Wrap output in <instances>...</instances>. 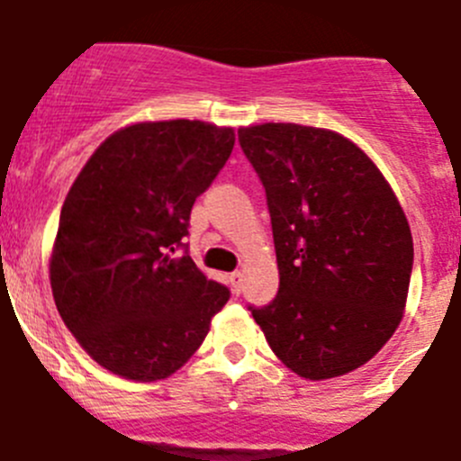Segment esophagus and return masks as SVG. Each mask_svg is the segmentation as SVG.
I'll return each instance as SVG.
<instances>
[{
	"label": "esophagus",
	"instance_id": "1",
	"mask_svg": "<svg viewBox=\"0 0 461 461\" xmlns=\"http://www.w3.org/2000/svg\"><path fill=\"white\" fill-rule=\"evenodd\" d=\"M230 284H231V290H234V293L239 294L240 293V284H243V272H239V270L231 272V275H230Z\"/></svg>",
	"mask_w": 461,
	"mask_h": 461
}]
</instances>
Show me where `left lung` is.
Instances as JSON below:
<instances>
[{"mask_svg": "<svg viewBox=\"0 0 461 461\" xmlns=\"http://www.w3.org/2000/svg\"><path fill=\"white\" fill-rule=\"evenodd\" d=\"M239 141L266 189L279 266V293L252 317L302 378L354 372L403 317L408 218L376 164L338 132L261 123Z\"/></svg>", "mask_w": 461, "mask_h": 461, "instance_id": "obj_1", "label": "left lung"}]
</instances>
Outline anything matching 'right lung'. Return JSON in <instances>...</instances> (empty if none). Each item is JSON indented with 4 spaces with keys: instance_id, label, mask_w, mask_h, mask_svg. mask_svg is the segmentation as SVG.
<instances>
[{
    "instance_id": "1",
    "label": "right lung",
    "mask_w": 461,
    "mask_h": 461,
    "mask_svg": "<svg viewBox=\"0 0 461 461\" xmlns=\"http://www.w3.org/2000/svg\"><path fill=\"white\" fill-rule=\"evenodd\" d=\"M234 141L231 128L204 122L135 123L107 137L71 185L49 267L53 299L80 347L112 374L171 376L230 299L227 285L198 270L185 236Z\"/></svg>"
}]
</instances>
